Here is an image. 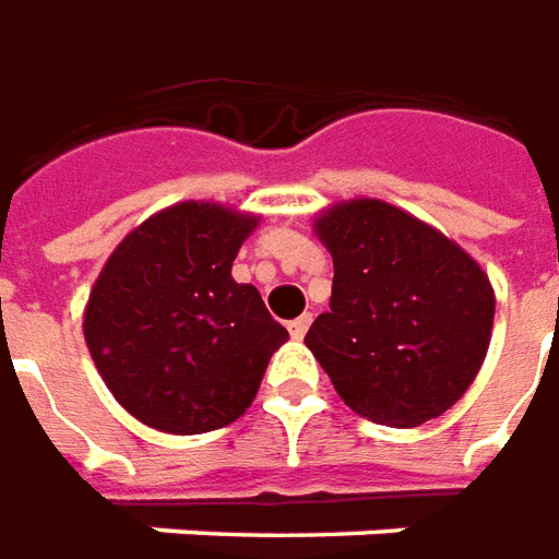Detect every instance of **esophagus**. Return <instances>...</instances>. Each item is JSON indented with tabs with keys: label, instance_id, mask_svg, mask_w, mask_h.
Wrapping results in <instances>:
<instances>
[{
	"label": "esophagus",
	"instance_id": "esophagus-1",
	"mask_svg": "<svg viewBox=\"0 0 559 559\" xmlns=\"http://www.w3.org/2000/svg\"><path fill=\"white\" fill-rule=\"evenodd\" d=\"M310 324H312V316L307 312V316H300V319H295V322H288V334L295 336V340H304L307 331H310Z\"/></svg>",
	"mask_w": 559,
	"mask_h": 559
}]
</instances>
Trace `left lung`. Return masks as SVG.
Here are the masks:
<instances>
[{"label":"left lung","instance_id":"8db88e82","mask_svg":"<svg viewBox=\"0 0 559 559\" xmlns=\"http://www.w3.org/2000/svg\"><path fill=\"white\" fill-rule=\"evenodd\" d=\"M312 228L334 259V288L304 343L336 394L376 425L439 418L488 355V273L439 228L379 198L331 204Z\"/></svg>","mask_w":559,"mask_h":559}]
</instances>
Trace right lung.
<instances>
[{
  "label": "right lung",
  "mask_w": 559,
  "mask_h": 559,
  "mask_svg": "<svg viewBox=\"0 0 559 559\" xmlns=\"http://www.w3.org/2000/svg\"><path fill=\"white\" fill-rule=\"evenodd\" d=\"M259 213L180 201L110 252L90 288L83 340L122 409L162 433L192 437L237 421L271 355L288 340L259 288L231 264Z\"/></svg>",
  "instance_id": "right-lung-1"
}]
</instances>
